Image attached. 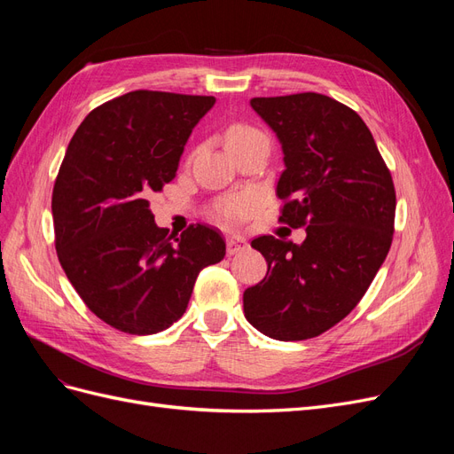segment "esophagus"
<instances>
[{
  "instance_id": "esophagus-1",
  "label": "esophagus",
  "mask_w": 454,
  "mask_h": 454,
  "mask_svg": "<svg viewBox=\"0 0 454 454\" xmlns=\"http://www.w3.org/2000/svg\"><path fill=\"white\" fill-rule=\"evenodd\" d=\"M246 248H248V244H246V240H242V239H229L227 240V254L229 255L244 252Z\"/></svg>"
}]
</instances>
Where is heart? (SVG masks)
<instances>
[{"label": "heart", "instance_id": "obj_1", "mask_svg": "<svg viewBox=\"0 0 454 454\" xmlns=\"http://www.w3.org/2000/svg\"><path fill=\"white\" fill-rule=\"evenodd\" d=\"M254 142H261V144L269 145V140L263 132L252 125H244V122L231 125L225 132L227 147L254 144ZM254 204H255V199L252 195H246V193L231 195V197H225V199L215 202L214 215L217 222H222L227 227H239L244 219L252 214Z\"/></svg>", "mask_w": 454, "mask_h": 454}]
</instances>
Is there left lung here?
<instances>
[{
	"instance_id": "8db88e82",
	"label": "left lung",
	"mask_w": 454,
	"mask_h": 454,
	"mask_svg": "<svg viewBox=\"0 0 454 454\" xmlns=\"http://www.w3.org/2000/svg\"><path fill=\"white\" fill-rule=\"evenodd\" d=\"M250 104L282 144L278 219L305 227L307 239L252 240L269 269L244 292V316L270 339L305 340L350 314L373 282L394 237L395 189L373 134L348 106L318 92Z\"/></svg>"
}]
</instances>
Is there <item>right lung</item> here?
<instances>
[{
	"instance_id": "obj_1",
	"label": "right lung",
	"mask_w": 454,
	"mask_h": 454,
	"mask_svg": "<svg viewBox=\"0 0 454 454\" xmlns=\"http://www.w3.org/2000/svg\"><path fill=\"white\" fill-rule=\"evenodd\" d=\"M214 96L132 90L85 117L52 189L54 246L85 305L112 327L151 335L180 320L199 272L225 257L206 225L180 237L147 197L174 180L184 145Z\"/></svg>"
}]
</instances>
